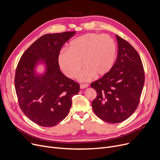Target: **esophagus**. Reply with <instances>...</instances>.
Instances as JSON below:
<instances>
[{
    "label": "esophagus",
    "instance_id": "obj_1",
    "mask_svg": "<svg viewBox=\"0 0 160 160\" xmlns=\"http://www.w3.org/2000/svg\"><path fill=\"white\" fill-rule=\"evenodd\" d=\"M88 86H89L88 84H85V83H82V84L80 86L81 89H84V88H88Z\"/></svg>",
    "mask_w": 160,
    "mask_h": 160
}]
</instances>
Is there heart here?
Returning a JSON list of instances; mask_svg holds the SVG:
<instances>
[{"label": "heart", "instance_id": "b5f03b06", "mask_svg": "<svg viewBox=\"0 0 160 160\" xmlns=\"http://www.w3.org/2000/svg\"><path fill=\"white\" fill-rule=\"evenodd\" d=\"M117 47L114 39L108 34L88 33L71 40L68 50L63 49L58 54V62L69 78L77 77L82 67H85L79 79L86 82L94 76L103 77L110 72L115 64Z\"/></svg>", "mask_w": 160, "mask_h": 160}]
</instances>
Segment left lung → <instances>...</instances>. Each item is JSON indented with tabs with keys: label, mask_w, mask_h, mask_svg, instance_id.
I'll return each instance as SVG.
<instances>
[{
	"label": "left lung",
	"mask_w": 160,
	"mask_h": 160,
	"mask_svg": "<svg viewBox=\"0 0 160 160\" xmlns=\"http://www.w3.org/2000/svg\"><path fill=\"white\" fill-rule=\"evenodd\" d=\"M118 54L112 70L91 83L97 91L92 102L100 119L110 123L127 119L136 111L145 83L141 58L128 41L115 35Z\"/></svg>",
	"instance_id": "1"
}]
</instances>
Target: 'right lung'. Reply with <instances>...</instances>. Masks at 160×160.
<instances>
[{"label":"right lung","mask_w":160,"mask_h":160,"mask_svg":"<svg viewBox=\"0 0 160 160\" xmlns=\"http://www.w3.org/2000/svg\"><path fill=\"white\" fill-rule=\"evenodd\" d=\"M75 31L48 33L33 43L22 55L15 76L19 106L29 119L41 127H52L69 112L72 97L78 93V83L60 71L58 56ZM43 62L46 71L39 75L35 67Z\"/></svg>","instance_id":"obj_1"}]
</instances>
